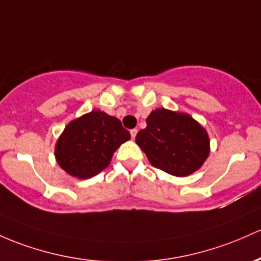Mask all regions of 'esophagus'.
I'll use <instances>...</instances> for the list:
<instances>
[{
    "label": "esophagus",
    "instance_id": "esophagus-1",
    "mask_svg": "<svg viewBox=\"0 0 261 261\" xmlns=\"http://www.w3.org/2000/svg\"><path fill=\"white\" fill-rule=\"evenodd\" d=\"M130 134H131V137H133V139H135L136 135H137V130H136V128H133V130L130 131Z\"/></svg>",
    "mask_w": 261,
    "mask_h": 261
}]
</instances>
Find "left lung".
Masks as SVG:
<instances>
[{
  "label": "left lung",
  "mask_w": 261,
  "mask_h": 261,
  "mask_svg": "<svg viewBox=\"0 0 261 261\" xmlns=\"http://www.w3.org/2000/svg\"><path fill=\"white\" fill-rule=\"evenodd\" d=\"M136 144L154 167L176 177L198 171L210 156L207 130L190 114L159 108L146 119Z\"/></svg>",
  "instance_id": "left-lung-1"
}]
</instances>
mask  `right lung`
<instances>
[{"label":"right lung","mask_w":261,"mask_h":261,"mask_svg":"<svg viewBox=\"0 0 261 261\" xmlns=\"http://www.w3.org/2000/svg\"><path fill=\"white\" fill-rule=\"evenodd\" d=\"M130 137L117 117L93 110L65 126L57 140L54 154L68 174L88 179L105 170L114 152Z\"/></svg>","instance_id":"1"}]
</instances>
